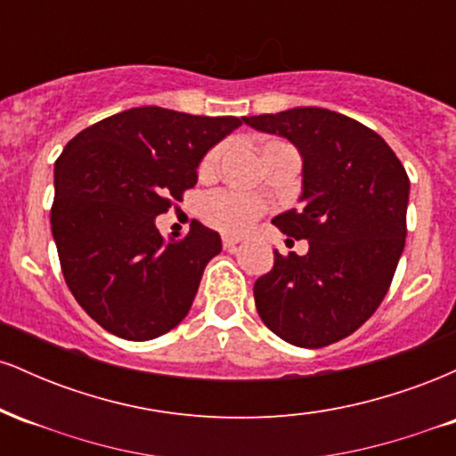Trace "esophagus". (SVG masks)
<instances>
[{
    "mask_svg": "<svg viewBox=\"0 0 456 456\" xmlns=\"http://www.w3.org/2000/svg\"><path fill=\"white\" fill-rule=\"evenodd\" d=\"M240 242H242V238H240V235H223V246H224V250H229V253H233V250L238 248Z\"/></svg>",
    "mask_w": 456,
    "mask_h": 456,
    "instance_id": "esophagus-1",
    "label": "esophagus"
}]
</instances>
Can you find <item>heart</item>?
I'll use <instances>...</instances> for the list:
<instances>
[{
    "mask_svg": "<svg viewBox=\"0 0 456 456\" xmlns=\"http://www.w3.org/2000/svg\"><path fill=\"white\" fill-rule=\"evenodd\" d=\"M221 150H212L203 160V167H212L218 160ZM261 214V203L257 199L240 195V192H212L203 201V216L216 227L227 232H242Z\"/></svg>",
    "mask_w": 456,
    "mask_h": 456,
    "instance_id": "obj_1",
    "label": "heart"
}]
</instances>
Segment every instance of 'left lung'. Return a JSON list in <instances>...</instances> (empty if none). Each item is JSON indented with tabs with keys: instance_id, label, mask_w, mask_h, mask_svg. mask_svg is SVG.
I'll list each match as a JSON object with an SVG mask.
<instances>
[{
	"instance_id": "left-lung-1",
	"label": "left lung",
	"mask_w": 456,
	"mask_h": 456,
	"mask_svg": "<svg viewBox=\"0 0 456 456\" xmlns=\"http://www.w3.org/2000/svg\"><path fill=\"white\" fill-rule=\"evenodd\" d=\"M296 145L302 192L272 224L308 253L282 257L253 287L261 322L296 347H326L378 311L405 248L410 177L390 145L347 115L319 107L242 118Z\"/></svg>"
}]
</instances>
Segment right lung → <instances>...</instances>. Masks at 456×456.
Returning <instances> with one entry per match:
<instances>
[{
    "mask_svg": "<svg viewBox=\"0 0 456 456\" xmlns=\"http://www.w3.org/2000/svg\"><path fill=\"white\" fill-rule=\"evenodd\" d=\"M242 126L134 107L81 130L55 162L51 232L68 289L94 322L126 341H151L191 311L221 235L199 221L182 240L156 216L197 184V167Z\"/></svg>",
    "mask_w": 456,
    "mask_h": 456,
    "instance_id": "1",
    "label": "right lung"
}]
</instances>
